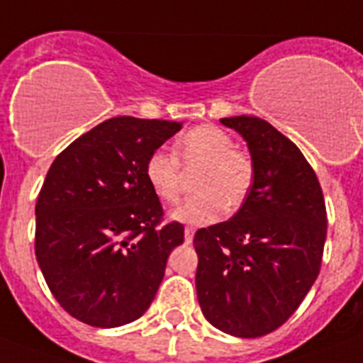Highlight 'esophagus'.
<instances>
[{"mask_svg": "<svg viewBox=\"0 0 363 363\" xmlns=\"http://www.w3.org/2000/svg\"><path fill=\"white\" fill-rule=\"evenodd\" d=\"M185 242H193L194 238V230L193 228H185Z\"/></svg>", "mask_w": 363, "mask_h": 363, "instance_id": "obj_1", "label": "esophagus"}]
</instances>
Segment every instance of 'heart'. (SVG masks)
<instances>
[{"instance_id":"1","label":"heart","mask_w":363,"mask_h":363,"mask_svg":"<svg viewBox=\"0 0 363 363\" xmlns=\"http://www.w3.org/2000/svg\"><path fill=\"white\" fill-rule=\"evenodd\" d=\"M199 169L193 194L172 209L170 217L185 224H209L224 213H235L254 185L252 157L235 148L232 135L211 124L189 130L174 146V157L163 150L150 154L145 178L163 202H174L182 187V170Z\"/></svg>"}]
</instances>
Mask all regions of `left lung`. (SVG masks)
<instances>
[{"instance_id": "obj_1", "label": "left lung", "mask_w": 363, "mask_h": 363, "mask_svg": "<svg viewBox=\"0 0 363 363\" xmlns=\"http://www.w3.org/2000/svg\"><path fill=\"white\" fill-rule=\"evenodd\" d=\"M247 140L254 185L226 223L194 233L196 295L203 317L235 337H259L301 306L321 271L326 208L315 172L257 116L220 118Z\"/></svg>"}]
</instances>
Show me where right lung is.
I'll list each match as a JSON object with an SVG mask.
<instances>
[{
  "label": "right lung",
  "mask_w": 363,
  "mask_h": 363,
  "mask_svg": "<svg viewBox=\"0 0 363 363\" xmlns=\"http://www.w3.org/2000/svg\"><path fill=\"white\" fill-rule=\"evenodd\" d=\"M179 130V122L109 118L48 170L35 208V256L52 295L77 321L115 328L154 301L184 226L161 224L145 164Z\"/></svg>",
  "instance_id": "obj_1"
}]
</instances>
